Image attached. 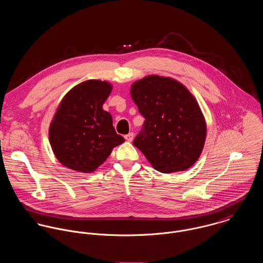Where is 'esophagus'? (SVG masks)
<instances>
[{"instance_id": "34e87169", "label": "esophagus", "mask_w": 263, "mask_h": 263, "mask_svg": "<svg viewBox=\"0 0 263 263\" xmlns=\"http://www.w3.org/2000/svg\"><path fill=\"white\" fill-rule=\"evenodd\" d=\"M134 137H135V135H134L133 133H129L128 135H125V136H124V139H125L127 142H133Z\"/></svg>"}]
</instances>
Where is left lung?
Returning a JSON list of instances; mask_svg holds the SVG:
<instances>
[{
    "label": "left lung",
    "instance_id": "8db88e82",
    "mask_svg": "<svg viewBox=\"0 0 263 263\" xmlns=\"http://www.w3.org/2000/svg\"><path fill=\"white\" fill-rule=\"evenodd\" d=\"M130 96L146 118L134 145L159 172L187 170L200 157L206 138L195 97L179 81L158 75L134 82Z\"/></svg>",
    "mask_w": 263,
    "mask_h": 263
}]
</instances>
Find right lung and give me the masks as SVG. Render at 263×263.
I'll return each instance as SVG.
<instances>
[{
    "label": "right lung",
    "instance_id": "right-lung-1",
    "mask_svg": "<svg viewBox=\"0 0 263 263\" xmlns=\"http://www.w3.org/2000/svg\"><path fill=\"white\" fill-rule=\"evenodd\" d=\"M111 91V83L91 79L76 85L62 99L50 121L48 139L65 167L92 173L124 142L113 127L111 114L102 107Z\"/></svg>",
    "mask_w": 263,
    "mask_h": 263
}]
</instances>
